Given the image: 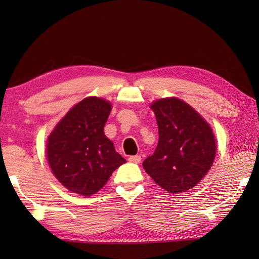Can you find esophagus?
<instances>
[{
  "mask_svg": "<svg viewBox=\"0 0 259 259\" xmlns=\"http://www.w3.org/2000/svg\"><path fill=\"white\" fill-rule=\"evenodd\" d=\"M129 161L134 162V163H140L141 157L140 156H131V157H129Z\"/></svg>",
  "mask_w": 259,
  "mask_h": 259,
  "instance_id": "34e87169",
  "label": "esophagus"
}]
</instances>
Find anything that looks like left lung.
I'll return each mask as SVG.
<instances>
[{
	"label": "left lung",
	"instance_id": "8db88e82",
	"mask_svg": "<svg viewBox=\"0 0 259 259\" xmlns=\"http://www.w3.org/2000/svg\"><path fill=\"white\" fill-rule=\"evenodd\" d=\"M159 141L153 155L142 162L157 185L171 194L195 187L205 177L216 156V140L206 120L177 98L151 104Z\"/></svg>",
	"mask_w": 259,
	"mask_h": 259
}]
</instances>
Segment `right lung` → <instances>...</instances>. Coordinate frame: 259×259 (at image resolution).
<instances>
[{
  "label": "right lung",
  "instance_id": "right-lung-1",
  "mask_svg": "<svg viewBox=\"0 0 259 259\" xmlns=\"http://www.w3.org/2000/svg\"><path fill=\"white\" fill-rule=\"evenodd\" d=\"M111 103L97 97L80 101L49 136L47 157L56 178L68 190L89 197L125 162L104 135Z\"/></svg>",
  "mask_w": 259,
  "mask_h": 259
}]
</instances>
